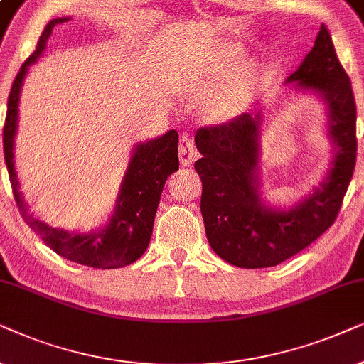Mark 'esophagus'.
I'll use <instances>...</instances> for the list:
<instances>
[{"label":"esophagus","mask_w":364,"mask_h":364,"mask_svg":"<svg viewBox=\"0 0 364 364\" xmlns=\"http://www.w3.org/2000/svg\"><path fill=\"white\" fill-rule=\"evenodd\" d=\"M198 158V151L195 143L190 136H183L179 139V159H181L183 166H191Z\"/></svg>","instance_id":"1"}]
</instances>
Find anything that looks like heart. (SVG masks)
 Segmentation results:
<instances>
[{
  "mask_svg": "<svg viewBox=\"0 0 364 364\" xmlns=\"http://www.w3.org/2000/svg\"><path fill=\"white\" fill-rule=\"evenodd\" d=\"M208 114H210L211 119L215 121H226L232 118V114H235V101H232L231 95L228 93H223L218 96L211 101L210 105H208Z\"/></svg>",
  "mask_w": 364,
  "mask_h": 364,
  "instance_id": "b5f03b06",
  "label": "heart"
}]
</instances>
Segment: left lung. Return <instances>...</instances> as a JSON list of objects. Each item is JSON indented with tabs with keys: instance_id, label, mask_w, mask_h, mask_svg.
<instances>
[{
	"instance_id": "8db88e82",
	"label": "left lung",
	"mask_w": 364,
	"mask_h": 364,
	"mask_svg": "<svg viewBox=\"0 0 364 364\" xmlns=\"http://www.w3.org/2000/svg\"><path fill=\"white\" fill-rule=\"evenodd\" d=\"M284 83L313 91L324 101L334 144L328 176L296 206L271 208L261 198V111L203 126L195 134L203 154L195 169L203 183L201 215L208 241L220 258L238 268L276 266L318 240L336 220L355 171V95L326 28L321 26L311 51Z\"/></svg>"
}]
</instances>
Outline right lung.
<instances>
[{"label":"right lung","mask_w":364,"mask_h":364,"mask_svg":"<svg viewBox=\"0 0 364 364\" xmlns=\"http://www.w3.org/2000/svg\"><path fill=\"white\" fill-rule=\"evenodd\" d=\"M71 18H56L46 24L38 40L36 50L23 63L14 77L8 98L6 121L3 128V149L14 201L24 221L41 236V240L63 258L73 263L100 269H113L128 266L141 258L151 240L154 215L168 176L179 168L178 133L169 129L163 136L134 144L132 159L121 181L118 198L109 221L100 230L90 232L66 231L53 228L45 221L36 220L28 213V205L19 191L18 174L14 171V136L18 129L19 95L28 66H31L45 51L48 38L56 24L70 21Z\"/></svg>","instance_id":"add662e5"}]
</instances>
